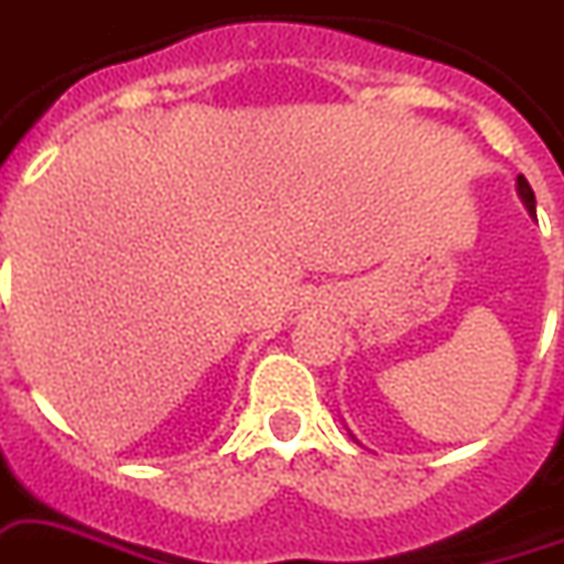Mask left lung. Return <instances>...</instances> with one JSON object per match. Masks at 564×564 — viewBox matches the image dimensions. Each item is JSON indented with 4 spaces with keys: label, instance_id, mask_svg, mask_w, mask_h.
Instances as JSON below:
<instances>
[{
    "label": "left lung",
    "instance_id": "8db88e82",
    "mask_svg": "<svg viewBox=\"0 0 564 564\" xmlns=\"http://www.w3.org/2000/svg\"><path fill=\"white\" fill-rule=\"evenodd\" d=\"M519 196L524 199V205H528V210L535 217V196H533V187L528 185V178L519 176Z\"/></svg>",
    "mask_w": 564,
    "mask_h": 564
}]
</instances>
